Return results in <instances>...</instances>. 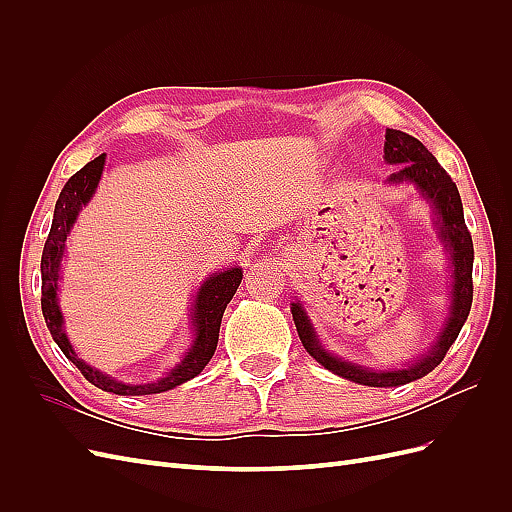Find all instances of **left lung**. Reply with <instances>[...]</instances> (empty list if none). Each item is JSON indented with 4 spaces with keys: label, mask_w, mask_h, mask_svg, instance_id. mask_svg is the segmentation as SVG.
Listing matches in <instances>:
<instances>
[{
    "label": "left lung",
    "mask_w": 512,
    "mask_h": 512,
    "mask_svg": "<svg viewBox=\"0 0 512 512\" xmlns=\"http://www.w3.org/2000/svg\"><path fill=\"white\" fill-rule=\"evenodd\" d=\"M384 162L393 164V175L386 179L389 185L410 183L418 190L427 205L436 215V235L451 260V305H448V316L444 327L433 346L418 356L416 361H408L399 369H371L356 365L350 361L339 359L320 344L318 333L309 320L305 307L299 299L290 303V312L294 327L303 342V348L314 356V359L327 367L333 374L342 376L350 382L365 384V386H399L408 384L427 376L429 371L436 369L446 356L448 348L455 344V339L468 320L472 307V262H474V245L470 230L463 220V205L455 181L451 175L431 156V151L418 141V138L401 132V130H386L384 136Z\"/></svg>",
    "instance_id": "1"
}]
</instances>
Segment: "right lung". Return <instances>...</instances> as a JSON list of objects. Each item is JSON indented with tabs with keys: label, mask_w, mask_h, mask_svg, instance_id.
I'll use <instances>...</instances> for the list:
<instances>
[{
	"label": "right lung",
	"mask_w": 512,
	"mask_h": 512,
	"mask_svg": "<svg viewBox=\"0 0 512 512\" xmlns=\"http://www.w3.org/2000/svg\"><path fill=\"white\" fill-rule=\"evenodd\" d=\"M106 162V153L98 156L96 160H91L85 164L79 173L72 175L68 183L61 190L55 213H53V224L49 239L44 243L42 250V260H40V273H42V316L46 327H49L55 344L61 348V352L66 354V359L72 361L76 367L81 369V374L94 384L98 389L106 393H115V395H153V393H164L175 389V386L192 380L198 376L200 371L205 369V365L211 361V356L218 348V337H220V324L224 309L230 303V299L235 297V292L241 284L243 271L241 267H230L226 271H218L209 275L207 280L200 284L196 290V297L190 309V320H192V329H194V339L192 346L188 348L181 356V361L166 371V374L158 380L147 382V384H128L115 380L113 376L104 374V371L87 365L83 359H79V354L74 352L70 339L64 329V314H61L59 307V280H61V260H64L66 254V241L70 237V230L79 218V213L83 207L94 198L98 183L102 179V170Z\"/></svg>",
	"instance_id": "obj_1"
}]
</instances>
